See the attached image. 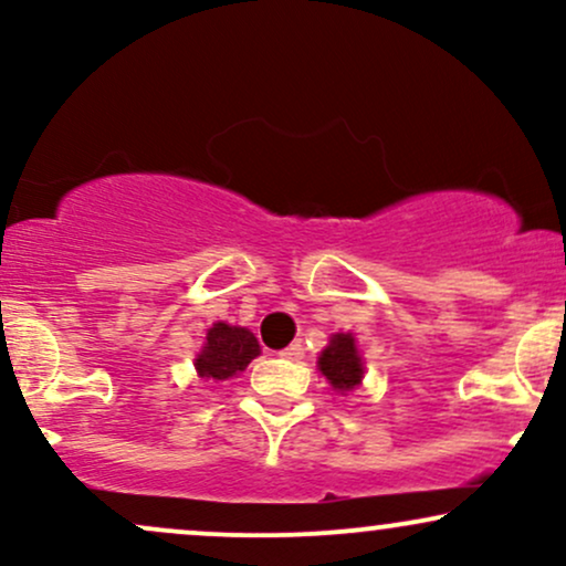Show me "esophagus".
<instances>
[{
  "instance_id": "1",
  "label": "esophagus",
  "mask_w": 566,
  "mask_h": 566,
  "mask_svg": "<svg viewBox=\"0 0 566 566\" xmlns=\"http://www.w3.org/2000/svg\"><path fill=\"white\" fill-rule=\"evenodd\" d=\"M279 356H282L284 361H301L305 356V350H303V346H290V348H284Z\"/></svg>"
}]
</instances>
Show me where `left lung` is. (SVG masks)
<instances>
[{
	"instance_id": "obj_1",
	"label": "left lung",
	"mask_w": 566,
	"mask_h": 566,
	"mask_svg": "<svg viewBox=\"0 0 566 566\" xmlns=\"http://www.w3.org/2000/svg\"><path fill=\"white\" fill-rule=\"evenodd\" d=\"M319 369L337 391H350V388L359 386L361 378H365V369H361V359L359 350H356L354 337L343 333L335 335L333 340H329V346L322 350Z\"/></svg>"
}]
</instances>
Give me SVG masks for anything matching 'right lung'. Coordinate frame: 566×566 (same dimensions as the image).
<instances>
[{"mask_svg":"<svg viewBox=\"0 0 566 566\" xmlns=\"http://www.w3.org/2000/svg\"><path fill=\"white\" fill-rule=\"evenodd\" d=\"M261 354L255 335L244 327H229L218 322L207 333V343L197 356V373L201 378L226 380L250 365Z\"/></svg>","mask_w":566,"mask_h":566,"instance_id":"add662e5","label":"right lung"}]
</instances>
